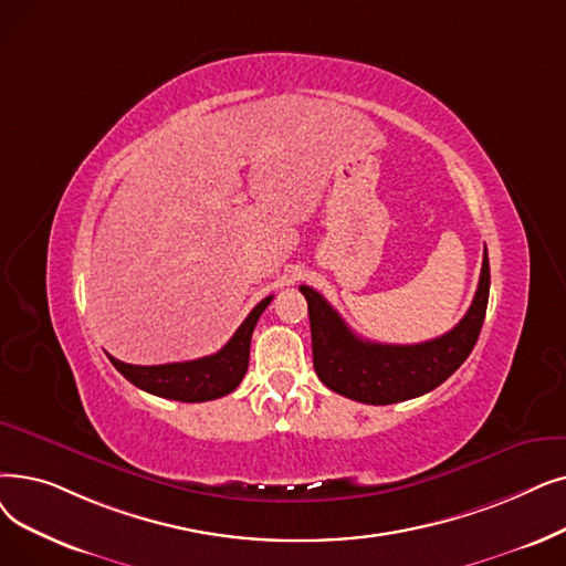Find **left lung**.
Listing matches in <instances>:
<instances>
[{"label":"left lung","mask_w":566,"mask_h":566,"mask_svg":"<svg viewBox=\"0 0 566 566\" xmlns=\"http://www.w3.org/2000/svg\"><path fill=\"white\" fill-rule=\"evenodd\" d=\"M307 298L312 328V358L316 377L339 396L365 405H392L419 398L444 384L479 339L488 293L490 265L488 250L476 296L460 324L441 337L421 344H381L358 337L322 293L301 286Z\"/></svg>","instance_id":"1"}]
</instances>
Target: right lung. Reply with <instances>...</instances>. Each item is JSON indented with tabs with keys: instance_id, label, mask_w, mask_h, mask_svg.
Masks as SVG:
<instances>
[{
	"instance_id": "right-lung-1",
	"label": "right lung",
	"mask_w": 566,
	"mask_h": 566,
	"mask_svg": "<svg viewBox=\"0 0 566 566\" xmlns=\"http://www.w3.org/2000/svg\"><path fill=\"white\" fill-rule=\"evenodd\" d=\"M270 301H273V296L263 298L240 324L233 337L212 356L166 365H129L113 356L108 358L122 377L129 379L140 390L153 392V396L178 402H206L224 398L238 388L244 373H248L252 333Z\"/></svg>"
}]
</instances>
